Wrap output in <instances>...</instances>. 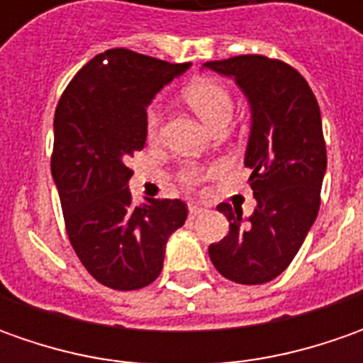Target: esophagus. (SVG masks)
Returning <instances> with one entry per match:
<instances>
[{
    "label": "esophagus",
    "mask_w": 363,
    "mask_h": 363,
    "mask_svg": "<svg viewBox=\"0 0 363 363\" xmlns=\"http://www.w3.org/2000/svg\"><path fill=\"white\" fill-rule=\"evenodd\" d=\"M202 212H203L202 206H198V203H189V216L196 218V216H200Z\"/></svg>",
    "instance_id": "obj_1"
}]
</instances>
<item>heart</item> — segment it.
<instances>
[{
	"label": "heart",
	"mask_w": 363,
	"mask_h": 363,
	"mask_svg": "<svg viewBox=\"0 0 363 363\" xmlns=\"http://www.w3.org/2000/svg\"><path fill=\"white\" fill-rule=\"evenodd\" d=\"M184 99L196 113L198 117L210 125L212 129L218 127L220 123H228L234 113V99L226 86H222L216 80H198L191 82L188 89L184 91ZM161 111L157 105H151L147 108L145 115V131L147 137H155L160 131ZM184 179L188 184H196L200 177L196 172H186Z\"/></svg>",
	"instance_id": "b5f03b06"
}]
</instances>
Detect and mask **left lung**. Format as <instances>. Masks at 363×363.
Instances as JSON below:
<instances>
[{
	"label": "left lung",
	"mask_w": 363,
	"mask_h": 363,
	"mask_svg": "<svg viewBox=\"0 0 363 363\" xmlns=\"http://www.w3.org/2000/svg\"><path fill=\"white\" fill-rule=\"evenodd\" d=\"M203 66L234 78L250 103L244 165L257 198L250 218L230 203L218 206L230 230L208 252L222 277L262 285L291 264L319 212L328 167L321 113L307 80L283 60L244 54Z\"/></svg>",
	"instance_id": "8db88e82"
}]
</instances>
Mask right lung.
<instances>
[{"instance_id":"obj_1","label":"right lung","mask_w":363,"mask_h":363,"mask_svg":"<svg viewBox=\"0 0 363 363\" xmlns=\"http://www.w3.org/2000/svg\"><path fill=\"white\" fill-rule=\"evenodd\" d=\"M188 68L127 48L106 50L78 70L56 106L52 177L68 240L108 289L151 285L163 269L167 238L188 218L182 200L133 206L127 167L145 145L151 99Z\"/></svg>"}]
</instances>
